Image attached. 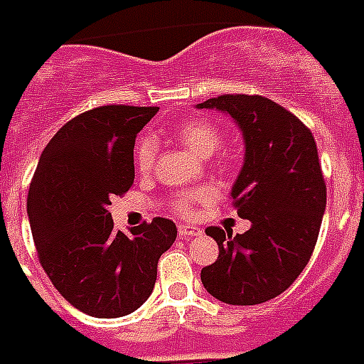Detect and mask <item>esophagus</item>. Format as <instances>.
<instances>
[{
  "instance_id": "esophagus-1",
  "label": "esophagus",
  "mask_w": 364,
  "mask_h": 364,
  "mask_svg": "<svg viewBox=\"0 0 364 364\" xmlns=\"http://www.w3.org/2000/svg\"><path fill=\"white\" fill-rule=\"evenodd\" d=\"M201 230H199L198 226H192V224H178V236L180 237H192V236H199Z\"/></svg>"
}]
</instances>
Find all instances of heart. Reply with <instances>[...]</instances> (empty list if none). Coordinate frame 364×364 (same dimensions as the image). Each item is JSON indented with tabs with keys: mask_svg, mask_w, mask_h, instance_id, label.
Here are the masks:
<instances>
[{
	"mask_svg": "<svg viewBox=\"0 0 364 364\" xmlns=\"http://www.w3.org/2000/svg\"><path fill=\"white\" fill-rule=\"evenodd\" d=\"M174 138L182 141L186 147H190L193 153H198L199 157H209L223 140L217 124L211 120L201 119V117L182 120L178 127L174 128ZM134 161H136V168L144 174L151 171L157 161V141L153 138H144L138 141V146L134 149ZM211 196V188H196V190L176 193L172 205L180 215L188 217V215H192L193 205L207 201Z\"/></svg>",
	"mask_w": 364,
	"mask_h": 364,
	"instance_id": "obj_1",
	"label": "heart"
}]
</instances>
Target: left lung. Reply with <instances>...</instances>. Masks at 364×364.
<instances>
[{
  "instance_id": "8db88e82",
  "label": "left lung",
  "mask_w": 364,
  "mask_h": 364,
  "mask_svg": "<svg viewBox=\"0 0 364 364\" xmlns=\"http://www.w3.org/2000/svg\"><path fill=\"white\" fill-rule=\"evenodd\" d=\"M236 120L245 161L232 188V203L251 228L209 226L218 259L201 269L205 289L228 305H257L280 296L313 255L326 207L313 134L296 114L263 95L224 94L199 103Z\"/></svg>"
}]
</instances>
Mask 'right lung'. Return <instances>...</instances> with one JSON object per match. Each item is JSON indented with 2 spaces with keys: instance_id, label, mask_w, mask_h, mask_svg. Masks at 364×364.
I'll list each match as a JSON object with an SVG mask.
<instances>
[{
  "instance_id": "right-lung-1",
  "label": "right lung",
  "mask_w": 364,
  "mask_h": 364,
  "mask_svg": "<svg viewBox=\"0 0 364 364\" xmlns=\"http://www.w3.org/2000/svg\"><path fill=\"white\" fill-rule=\"evenodd\" d=\"M157 107L103 105L70 119L49 140L30 182L40 264L73 307L97 318L130 315L151 296L176 224L153 218L130 234L109 205L134 184V141Z\"/></svg>"
}]
</instances>
